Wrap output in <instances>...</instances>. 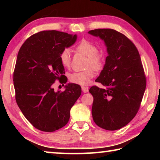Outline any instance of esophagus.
Instances as JSON below:
<instances>
[{
  "label": "esophagus",
  "mask_w": 160,
  "mask_h": 160,
  "mask_svg": "<svg viewBox=\"0 0 160 160\" xmlns=\"http://www.w3.org/2000/svg\"><path fill=\"white\" fill-rule=\"evenodd\" d=\"M82 90L84 93H86L88 92L89 91V88H88V87H82Z\"/></svg>",
  "instance_id": "esophagus-1"
}]
</instances>
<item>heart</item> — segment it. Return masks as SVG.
<instances>
[{"label":"heart","mask_w":160,"mask_h":160,"mask_svg":"<svg viewBox=\"0 0 160 160\" xmlns=\"http://www.w3.org/2000/svg\"><path fill=\"white\" fill-rule=\"evenodd\" d=\"M76 49L80 53L85 54L88 57V66L93 68L94 70H99L102 68L103 61L102 58L97 54L98 48L93 43L83 39L77 45ZM59 59L61 64L64 67H69L71 62V53L69 48H65L61 51L59 55ZM94 76V72L92 70L85 71L75 72L71 73L69 79L72 82L78 84L80 85H88L90 83L91 80Z\"/></svg>","instance_id":"b5f03b06"}]
</instances>
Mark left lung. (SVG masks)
<instances>
[{
    "label": "left lung",
    "instance_id": "obj_1",
    "mask_svg": "<svg viewBox=\"0 0 160 160\" xmlns=\"http://www.w3.org/2000/svg\"><path fill=\"white\" fill-rule=\"evenodd\" d=\"M88 33L104 42L108 56L92 86L93 120L100 128L115 131L126 126L140 108L146 88V78L140 54L125 35L112 29H97Z\"/></svg>",
    "mask_w": 160,
    "mask_h": 160
}]
</instances>
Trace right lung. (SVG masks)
Here are the masks:
<instances>
[{"label": "right lung", "instance_id": "1", "mask_svg": "<svg viewBox=\"0 0 160 160\" xmlns=\"http://www.w3.org/2000/svg\"><path fill=\"white\" fill-rule=\"evenodd\" d=\"M76 39V34L42 31L29 37L18 52L13 73L16 102L32 125L42 131L53 132L66 126L81 94L77 84H68L63 92L52 88L65 77L59 55Z\"/></svg>", "mask_w": 160, "mask_h": 160}]
</instances>
